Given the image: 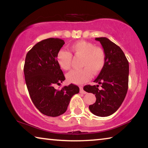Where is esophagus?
I'll use <instances>...</instances> for the list:
<instances>
[{"instance_id":"esophagus-1","label":"esophagus","mask_w":148,"mask_h":148,"mask_svg":"<svg viewBox=\"0 0 148 148\" xmlns=\"http://www.w3.org/2000/svg\"><path fill=\"white\" fill-rule=\"evenodd\" d=\"M79 92H80V93H82V94H86V92L84 91V89H83V87L82 86H79Z\"/></svg>"}]
</instances>
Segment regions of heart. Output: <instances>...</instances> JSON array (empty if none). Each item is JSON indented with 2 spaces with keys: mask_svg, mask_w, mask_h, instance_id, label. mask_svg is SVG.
<instances>
[{
  "mask_svg": "<svg viewBox=\"0 0 148 148\" xmlns=\"http://www.w3.org/2000/svg\"><path fill=\"white\" fill-rule=\"evenodd\" d=\"M72 53L76 57H82L81 69L73 70L66 74V79L71 83L81 84L91 78L92 72L97 74L101 72L106 62V53L100 47H96L91 42L80 40L72 44L70 47ZM72 59L69 51L60 49L56 56V61L60 68L64 71L71 69Z\"/></svg>",
  "mask_w": 148,
  "mask_h": 148,
  "instance_id": "heart-1",
  "label": "heart"
}]
</instances>
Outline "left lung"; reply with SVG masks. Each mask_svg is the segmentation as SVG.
Returning a JSON list of instances; mask_svg holds the SVG:
<instances>
[{
    "instance_id": "8db88e82",
    "label": "left lung",
    "mask_w": 148,
    "mask_h": 148,
    "mask_svg": "<svg viewBox=\"0 0 148 148\" xmlns=\"http://www.w3.org/2000/svg\"><path fill=\"white\" fill-rule=\"evenodd\" d=\"M101 42L106 53L104 68L94 82L97 86L87 85L84 89L95 95L96 102L89 108L99 117H106L116 112L123 102L129 86V66L123 51L114 42L105 37L95 38ZM102 89H98L99 85Z\"/></svg>"
}]
</instances>
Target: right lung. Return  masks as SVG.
I'll list each match as a JSON object with an SVG mask.
<instances>
[{
  "instance_id": "add662e5",
  "label": "right lung",
  "mask_w": 148,
  "mask_h": 148,
  "mask_svg": "<svg viewBox=\"0 0 148 148\" xmlns=\"http://www.w3.org/2000/svg\"><path fill=\"white\" fill-rule=\"evenodd\" d=\"M63 40L50 38L39 42L27 53L24 74L29 93L34 106L42 114L57 117L66 111L72 97L79 87L70 84L61 90L54 88L65 79L56 61Z\"/></svg>"
}]
</instances>
